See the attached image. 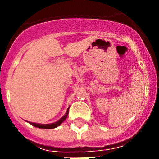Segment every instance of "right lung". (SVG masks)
I'll list each match as a JSON object with an SVG mask.
<instances>
[{"mask_svg":"<svg viewBox=\"0 0 159 159\" xmlns=\"http://www.w3.org/2000/svg\"><path fill=\"white\" fill-rule=\"evenodd\" d=\"M68 110L69 108L67 109V112L65 114L64 116H62V118L60 119L59 120L57 121V122H54V123H52V124H47V125H42V124H36V123H32V122H29V123L32 125L34 127H37V128H40V129H54L57 126H59L63 122V121L66 120V118L67 117V115H68Z\"/></svg>","mask_w":159,"mask_h":159,"instance_id":"obj_1","label":"right lung"}]
</instances>
